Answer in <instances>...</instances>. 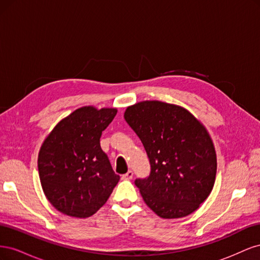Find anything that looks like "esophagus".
Segmentation results:
<instances>
[{
	"instance_id": "1",
	"label": "esophagus",
	"mask_w": 260,
	"mask_h": 260,
	"mask_svg": "<svg viewBox=\"0 0 260 260\" xmlns=\"http://www.w3.org/2000/svg\"><path fill=\"white\" fill-rule=\"evenodd\" d=\"M132 177H133V172L131 170H129L127 174H124V175L121 176V179L122 180H131Z\"/></svg>"
}]
</instances>
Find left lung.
<instances>
[{
  "instance_id": "1",
  "label": "left lung",
  "mask_w": 260,
  "mask_h": 260,
  "mask_svg": "<svg viewBox=\"0 0 260 260\" xmlns=\"http://www.w3.org/2000/svg\"><path fill=\"white\" fill-rule=\"evenodd\" d=\"M123 117L151 164L148 178L136 180L146 205L165 219L192 214L216 180V149L205 125L184 107L160 101L128 106Z\"/></svg>"
}]
</instances>
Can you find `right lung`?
Here are the masks:
<instances>
[{"label":"right lung","instance_id":"1","mask_svg":"<svg viewBox=\"0 0 260 260\" xmlns=\"http://www.w3.org/2000/svg\"><path fill=\"white\" fill-rule=\"evenodd\" d=\"M116 108L83 106L55 125L38 155V169L46 199L58 211L88 218L104 205L120 177L102 151V131Z\"/></svg>","mask_w":260,"mask_h":260}]
</instances>
